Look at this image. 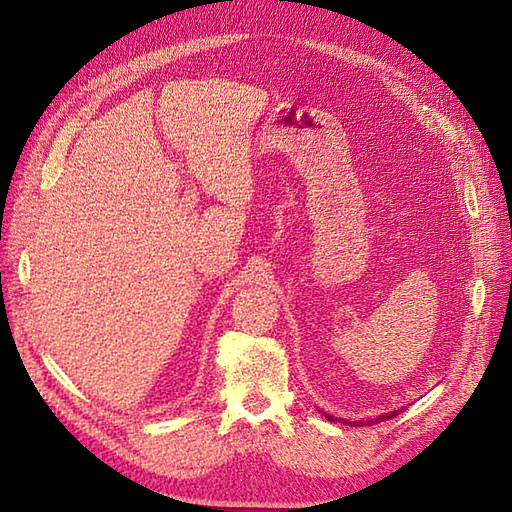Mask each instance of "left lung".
Returning <instances> with one entry per match:
<instances>
[{
	"mask_svg": "<svg viewBox=\"0 0 512 512\" xmlns=\"http://www.w3.org/2000/svg\"><path fill=\"white\" fill-rule=\"evenodd\" d=\"M322 412V410H320ZM399 412V410H397ZM397 412H391V414H384V416H380V418H376V421H344V423H348V425H356V427H359V425H371V423H378V421H386V418H393V416H397ZM324 416H327L329 418V421H335V418L331 416V414H327V412H322Z\"/></svg>",
	"mask_w": 512,
	"mask_h": 512,
	"instance_id": "8db88e82",
	"label": "left lung"
}]
</instances>
